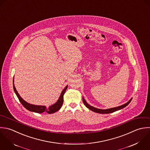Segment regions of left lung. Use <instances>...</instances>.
<instances>
[{
	"label": "left lung",
	"instance_id": "obj_1",
	"mask_svg": "<svg viewBox=\"0 0 150 150\" xmlns=\"http://www.w3.org/2000/svg\"><path fill=\"white\" fill-rule=\"evenodd\" d=\"M132 100V99H131L127 103H125V104H124V105H123L122 106H118V107H116V108H112V109L103 110V109H99L95 108L89 105V104L87 103V102L85 100L84 98H83V102L84 105L86 106V108H88L91 110H92V111H93L95 112H96V113H101V114H108V113H113V112H116L117 110H120V109L125 108L126 106H127L130 103Z\"/></svg>",
	"mask_w": 150,
	"mask_h": 150
}]
</instances>
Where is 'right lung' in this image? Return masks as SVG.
<instances>
[{
  "mask_svg": "<svg viewBox=\"0 0 150 150\" xmlns=\"http://www.w3.org/2000/svg\"><path fill=\"white\" fill-rule=\"evenodd\" d=\"M68 88V86H67L62 91V93H61V95L59 96V98L58 99V100L54 105H51V106L48 107V108H46L44 106H37V105H31L30 104L27 102H26L25 100H24L21 96L19 95V94L18 93L14 85L13 84V89H14V91L15 92V93L16 94L19 101L20 102V103L22 104V105L27 110H28L29 111L31 112H35V113H42L43 112H46L48 114H51L53 113H55L56 112H57L58 110L60 109V108H61L62 104H63V96H64V94L65 93V92L66 91L67 89Z\"/></svg>",
  "mask_w": 150,
  "mask_h": 150,
  "instance_id": "add662e5",
  "label": "right lung"
}]
</instances>
